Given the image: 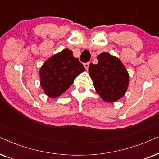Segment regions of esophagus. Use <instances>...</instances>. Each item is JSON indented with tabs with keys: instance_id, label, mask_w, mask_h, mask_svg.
<instances>
[{
	"instance_id": "esophagus-1",
	"label": "esophagus",
	"mask_w": 159,
	"mask_h": 159,
	"mask_svg": "<svg viewBox=\"0 0 159 159\" xmlns=\"http://www.w3.org/2000/svg\"><path fill=\"white\" fill-rule=\"evenodd\" d=\"M89 65H90V62H87V63H84V66L85 67V69H87V70L88 69Z\"/></svg>"
}]
</instances>
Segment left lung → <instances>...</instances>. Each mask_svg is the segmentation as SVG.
<instances>
[{"label":"left lung","mask_w":159,"mask_h":159,"mask_svg":"<svg viewBox=\"0 0 159 159\" xmlns=\"http://www.w3.org/2000/svg\"><path fill=\"white\" fill-rule=\"evenodd\" d=\"M97 59V64L89 66L95 90L105 102L118 101L127 92L129 82L127 70L118 58L106 52L98 56Z\"/></svg>","instance_id":"8db88e82"}]
</instances>
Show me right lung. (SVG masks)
I'll use <instances>...</instances> for the list:
<instances>
[{"instance_id": "right-lung-1", "label": "right lung", "mask_w": 159, "mask_h": 159, "mask_svg": "<svg viewBox=\"0 0 159 159\" xmlns=\"http://www.w3.org/2000/svg\"><path fill=\"white\" fill-rule=\"evenodd\" d=\"M85 70L71 50L62 51L49 58L40 70V85L50 98H57L72 84L74 80Z\"/></svg>"}]
</instances>
